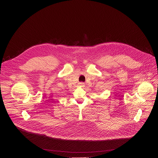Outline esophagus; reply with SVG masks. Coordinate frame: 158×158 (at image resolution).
Wrapping results in <instances>:
<instances>
[{
	"label": "esophagus",
	"instance_id": "1",
	"mask_svg": "<svg viewBox=\"0 0 158 158\" xmlns=\"http://www.w3.org/2000/svg\"><path fill=\"white\" fill-rule=\"evenodd\" d=\"M79 84H80V85L83 86V85H84V82H80V83H79Z\"/></svg>",
	"mask_w": 158,
	"mask_h": 158
}]
</instances>
